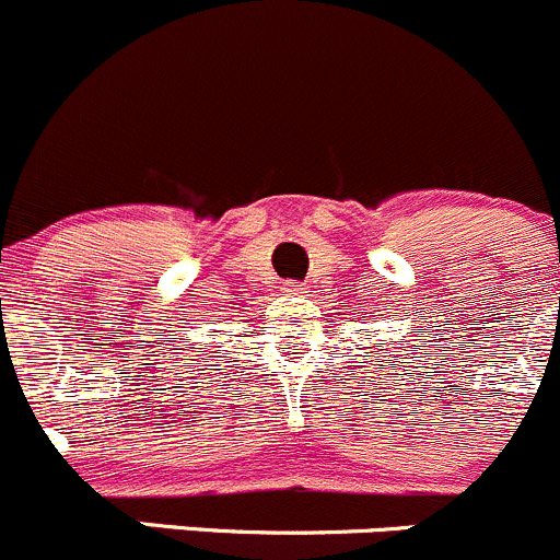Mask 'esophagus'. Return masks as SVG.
<instances>
[{"mask_svg":"<svg viewBox=\"0 0 560 560\" xmlns=\"http://www.w3.org/2000/svg\"><path fill=\"white\" fill-rule=\"evenodd\" d=\"M282 293H288V296H304V293H307V288L299 285V282H285Z\"/></svg>","mask_w":560,"mask_h":560,"instance_id":"obj_1","label":"esophagus"}]
</instances>
